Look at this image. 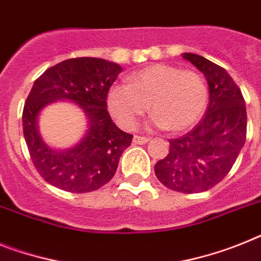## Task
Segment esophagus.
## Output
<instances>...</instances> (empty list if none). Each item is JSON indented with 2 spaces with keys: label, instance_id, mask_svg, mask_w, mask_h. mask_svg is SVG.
<instances>
[{
  "label": "esophagus",
  "instance_id": "34e87169",
  "mask_svg": "<svg viewBox=\"0 0 261 261\" xmlns=\"http://www.w3.org/2000/svg\"><path fill=\"white\" fill-rule=\"evenodd\" d=\"M148 142H150V139H148V138L137 137V135L134 137V143L135 144H146V143H148Z\"/></svg>",
  "mask_w": 261,
  "mask_h": 261
}]
</instances>
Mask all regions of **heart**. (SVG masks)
I'll use <instances>...</instances> for the list:
<instances>
[{"label":"heart","instance_id":"b5f03b06","mask_svg":"<svg viewBox=\"0 0 261 261\" xmlns=\"http://www.w3.org/2000/svg\"><path fill=\"white\" fill-rule=\"evenodd\" d=\"M207 103L208 87L200 74L166 63L135 71L128 85H114L107 95L111 115L127 130L150 109L152 126L181 133L200 119Z\"/></svg>","mask_w":261,"mask_h":261}]
</instances>
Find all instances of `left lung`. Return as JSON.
<instances>
[{"mask_svg": "<svg viewBox=\"0 0 261 261\" xmlns=\"http://www.w3.org/2000/svg\"><path fill=\"white\" fill-rule=\"evenodd\" d=\"M181 56L204 75L208 109L190 133L170 141V152L154 170L162 185L172 191L198 194L224 179L246 143V102L223 67L194 53Z\"/></svg>", "mask_w": 261, "mask_h": 261, "instance_id": "obj_1", "label": "left lung"}]
</instances>
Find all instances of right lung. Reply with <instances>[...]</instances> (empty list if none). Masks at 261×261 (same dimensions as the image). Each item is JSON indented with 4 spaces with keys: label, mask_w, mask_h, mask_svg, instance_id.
<instances>
[{
    "label": "right lung",
    "mask_w": 261,
    "mask_h": 261,
    "mask_svg": "<svg viewBox=\"0 0 261 261\" xmlns=\"http://www.w3.org/2000/svg\"><path fill=\"white\" fill-rule=\"evenodd\" d=\"M122 66L102 58H71L50 67L34 82L22 114L23 137L37 171L63 191H95L113 179L120 155L133 135L122 131L107 111V94ZM65 100L87 117V131L69 149H56L39 133L38 119L46 106Z\"/></svg>",
    "instance_id": "1"
}]
</instances>
